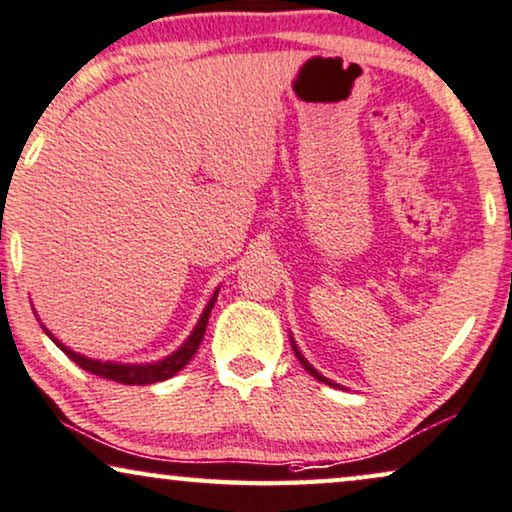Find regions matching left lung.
Segmentation results:
<instances>
[{"label": "left lung", "instance_id": "obj_1", "mask_svg": "<svg viewBox=\"0 0 512 512\" xmlns=\"http://www.w3.org/2000/svg\"><path fill=\"white\" fill-rule=\"evenodd\" d=\"M290 344H292V351H295V356H297V360H299V363H302V367H304V370H306V372H309V374H311V377H316L318 381H323V384H327V386H337V384H335V381H330V379H327V377H323V374H320L318 370H313V365L309 363V360H306V358L302 356V351H299V349H297L295 339H292V337H290Z\"/></svg>", "mask_w": 512, "mask_h": 512}]
</instances>
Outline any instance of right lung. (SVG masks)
I'll list each match as a JSON object with an SVG mask.
<instances>
[{"label":"right lung","mask_w":512,"mask_h":512,"mask_svg":"<svg viewBox=\"0 0 512 512\" xmlns=\"http://www.w3.org/2000/svg\"><path fill=\"white\" fill-rule=\"evenodd\" d=\"M217 302V290L215 295L210 297V302L206 309H203L199 323H196L194 332L187 337V342L180 346L175 353H170L168 358L163 360H156V363H147V365H121V363H102V360H93V358H86L81 356V353H74L72 349H67L65 344H60L56 337L51 335L49 330L44 327V332L49 335L53 342L60 351L65 353L67 358H72L74 363H77L81 370L91 372V374H98L102 379H112V381H119V384H128V386H145V384H156V381H166L173 377L185 367L189 360L194 358V353L199 351L201 346V339L206 335V327H208V316L210 311H213V306Z\"/></svg>","instance_id":"add662e5"}]
</instances>
